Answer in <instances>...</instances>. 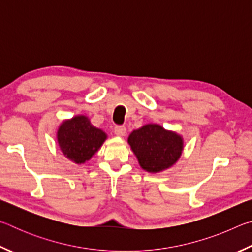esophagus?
I'll list each match as a JSON object with an SVG mask.
<instances>
[{
    "mask_svg": "<svg viewBox=\"0 0 252 252\" xmlns=\"http://www.w3.org/2000/svg\"><path fill=\"white\" fill-rule=\"evenodd\" d=\"M114 133L118 136H123L126 134V127L123 126H117L114 127Z\"/></svg>",
    "mask_w": 252,
    "mask_h": 252,
    "instance_id": "esophagus-1",
    "label": "esophagus"
}]
</instances>
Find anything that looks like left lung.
I'll return each instance as SVG.
<instances>
[{
    "mask_svg": "<svg viewBox=\"0 0 252 252\" xmlns=\"http://www.w3.org/2000/svg\"><path fill=\"white\" fill-rule=\"evenodd\" d=\"M127 142L141 168L153 173L172 167L183 149L181 136L176 132L164 130L159 125H146L134 130Z\"/></svg>",
    "mask_w": 252,
    "mask_h": 252,
    "instance_id": "left-lung-1",
    "label": "left lung"
}]
</instances>
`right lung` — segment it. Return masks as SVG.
Returning a JSON list of instances; mask_svg holds the SVG:
<instances>
[{
  "label": "right lung",
  "mask_w": 252,
  "mask_h": 252,
  "mask_svg": "<svg viewBox=\"0 0 252 252\" xmlns=\"http://www.w3.org/2000/svg\"><path fill=\"white\" fill-rule=\"evenodd\" d=\"M106 139V134L91 125L84 116L66 120L58 130V142L63 155L75 163L90 160Z\"/></svg>",
  "instance_id": "1"
}]
</instances>
